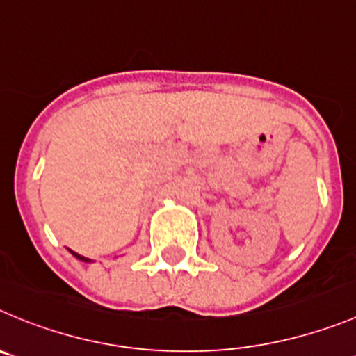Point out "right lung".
<instances>
[{
    "mask_svg": "<svg viewBox=\"0 0 356 356\" xmlns=\"http://www.w3.org/2000/svg\"><path fill=\"white\" fill-rule=\"evenodd\" d=\"M70 253L73 254V257L77 258V260H81V261H84V264H91V258H86V257H82V254H79V253H75V251H72V249H70Z\"/></svg>",
    "mask_w": 356,
    "mask_h": 356,
    "instance_id": "add662e5",
    "label": "right lung"
}]
</instances>
